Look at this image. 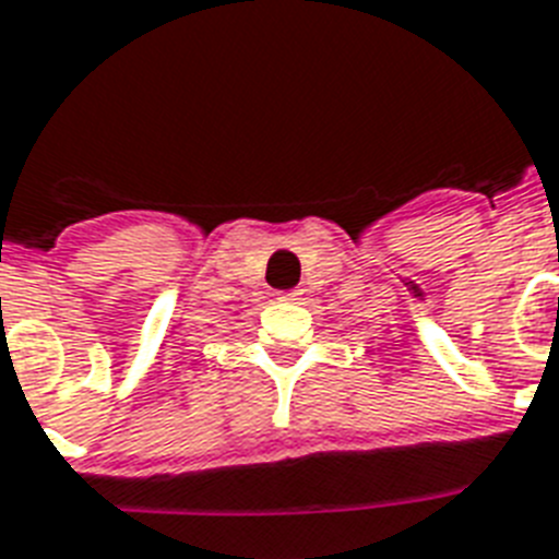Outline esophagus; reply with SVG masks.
Instances as JSON below:
<instances>
[{
	"label": "esophagus",
	"instance_id": "34e87169",
	"mask_svg": "<svg viewBox=\"0 0 559 559\" xmlns=\"http://www.w3.org/2000/svg\"><path fill=\"white\" fill-rule=\"evenodd\" d=\"M302 297L300 288H292V292H280L276 294V300H283V302H297Z\"/></svg>",
	"mask_w": 559,
	"mask_h": 559
}]
</instances>
